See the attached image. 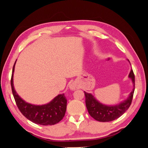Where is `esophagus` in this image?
<instances>
[{
  "instance_id": "1",
  "label": "esophagus",
  "mask_w": 148,
  "mask_h": 148,
  "mask_svg": "<svg viewBox=\"0 0 148 148\" xmlns=\"http://www.w3.org/2000/svg\"><path fill=\"white\" fill-rule=\"evenodd\" d=\"M77 88V84H75V83H72L70 84V88L72 90H75V89Z\"/></svg>"
}]
</instances>
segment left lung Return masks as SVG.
I'll return each instance as SVG.
<instances>
[{
    "instance_id": "8db88e82",
    "label": "left lung",
    "mask_w": 148,
    "mask_h": 148,
    "mask_svg": "<svg viewBox=\"0 0 148 148\" xmlns=\"http://www.w3.org/2000/svg\"><path fill=\"white\" fill-rule=\"evenodd\" d=\"M129 78L132 80L134 88L127 99L118 105L109 106L104 105L97 101L91 94L84 92L86 108L89 115L93 119L99 122H110L119 118L128 109L132 104L135 86V75L133 70L130 71Z\"/></svg>"
}]
</instances>
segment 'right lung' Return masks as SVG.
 Here are the masks:
<instances>
[{"mask_svg": "<svg viewBox=\"0 0 148 148\" xmlns=\"http://www.w3.org/2000/svg\"><path fill=\"white\" fill-rule=\"evenodd\" d=\"M16 61L13 66L10 80L12 91L18 108L29 120L41 125H52L64 118L66 109L67 100L64 94L59 95L51 102L45 105L35 106L26 102L17 95L13 83V76Z\"/></svg>", "mask_w": 148, "mask_h": 148, "instance_id": "obj_1", "label": "right lung"}]
</instances>
